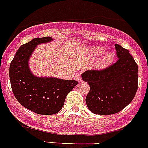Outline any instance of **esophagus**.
<instances>
[{"label": "esophagus", "mask_w": 148, "mask_h": 148, "mask_svg": "<svg viewBox=\"0 0 148 148\" xmlns=\"http://www.w3.org/2000/svg\"><path fill=\"white\" fill-rule=\"evenodd\" d=\"M74 79L77 80V82H80L82 80L81 79V76H80V74H77L75 76H74Z\"/></svg>", "instance_id": "esophagus-1"}]
</instances>
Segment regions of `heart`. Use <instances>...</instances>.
I'll use <instances>...</instances> for the list:
<instances>
[{
  "label": "heart",
  "mask_w": 148,
  "mask_h": 148,
  "mask_svg": "<svg viewBox=\"0 0 148 148\" xmlns=\"http://www.w3.org/2000/svg\"><path fill=\"white\" fill-rule=\"evenodd\" d=\"M103 52H104V48L103 47H92L91 49H89V52L88 53V57L92 59H96L99 56H101L102 55ZM114 58H115V54H114V53H113L111 51L107 53L106 54L103 56L101 61L96 64L95 68H97V69H99V70L107 68L108 65H110L111 64V62L114 61Z\"/></svg>",
  "instance_id": "1"
}]
</instances>
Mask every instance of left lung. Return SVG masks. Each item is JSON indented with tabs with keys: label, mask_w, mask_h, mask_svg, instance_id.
<instances>
[{
	"label": "left lung",
	"mask_w": 148,
	"mask_h": 148,
	"mask_svg": "<svg viewBox=\"0 0 148 148\" xmlns=\"http://www.w3.org/2000/svg\"><path fill=\"white\" fill-rule=\"evenodd\" d=\"M118 60L101 70H89L82 78L90 86L86 103L99 115L120 112L134 99L138 89V68L129 50L115 44Z\"/></svg>",
	"instance_id": "8db88e82"
}]
</instances>
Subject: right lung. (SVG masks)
<instances>
[{"label":"right lung","mask_w":148,"mask_h":148,"mask_svg":"<svg viewBox=\"0 0 148 148\" xmlns=\"http://www.w3.org/2000/svg\"><path fill=\"white\" fill-rule=\"evenodd\" d=\"M53 40L50 37L37 38L20 47L10 65V80L16 99L25 108L42 115L58 113L67 95L78 84L74 80L38 77L28 67V59L37 45Z\"/></svg>","instance_id":"1"}]
</instances>
